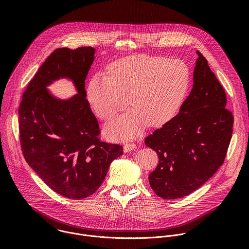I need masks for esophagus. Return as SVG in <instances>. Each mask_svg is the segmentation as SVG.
I'll return each instance as SVG.
<instances>
[{
    "label": "esophagus",
    "mask_w": 249,
    "mask_h": 249,
    "mask_svg": "<svg viewBox=\"0 0 249 249\" xmlns=\"http://www.w3.org/2000/svg\"><path fill=\"white\" fill-rule=\"evenodd\" d=\"M136 149H137V146H136V144H134V143L125 144L124 147H123V152H124V153H129V152H131V151H133V150H136Z\"/></svg>",
    "instance_id": "esophagus-1"
}]
</instances>
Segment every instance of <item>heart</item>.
<instances>
[{
  "label": "heart",
  "instance_id": "obj_1",
  "mask_svg": "<svg viewBox=\"0 0 249 249\" xmlns=\"http://www.w3.org/2000/svg\"><path fill=\"white\" fill-rule=\"evenodd\" d=\"M109 76L95 74L88 99L95 114L111 119L128 104L133 107L104 127L106 137L130 140L150 124L158 127L172 119L186 96L190 73L185 63L160 56L133 55L109 66Z\"/></svg>",
  "mask_w": 249,
  "mask_h": 249
}]
</instances>
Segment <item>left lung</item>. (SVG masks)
<instances>
[{
	"instance_id": "1",
	"label": "left lung",
	"mask_w": 249,
	"mask_h": 249,
	"mask_svg": "<svg viewBox=\"0 0 249 249\" xmlns=\"http://www.w3.org/2000/svg\"><path fill=\"white\" fill-rule=\"evenodd\" d=\"M193 88L172 119L149 135L145 144L159 156L149 182L162 199L187 196L224 163L233 116L226 109L225 89L197 51Z\"/></svg>"
}]
</instances>
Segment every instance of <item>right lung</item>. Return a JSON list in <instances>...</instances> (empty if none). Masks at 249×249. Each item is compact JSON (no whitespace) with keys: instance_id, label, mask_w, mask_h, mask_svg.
I'll use <instances>...</instances> for the list:
<instances>
[{"instance_id":"add662e5","label":"right lung","mask_w":249,"mask_h":249,"mask_svg":"<svg viewBox=\"0 0 249 249\" xmlns=\"http://www.w3.org/2000/svg\"><path fill=\"white\" fill-rule=\"evenodd\" d=\"M95 49H56L29 82L19 104V138L26 162L56 193L80 200L93 194L110 163L123 154L119 145L100 142L97 120L85 89ZM67 78L77 94L66 100L48 90Z\"/></svg>"}]
</instances>
